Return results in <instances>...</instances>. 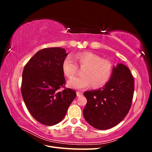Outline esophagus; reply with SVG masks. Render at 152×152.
Returning a JSON list of instances; mask_svg holds the SVG:
<instances>
[{
    "label": "esophagus",
    "mask_w": 152,
    "mask_h": 152,
    "mask_svg": "<svg viewBox=\"0 0 152 152\" xmlns=\"http://www.w3.org/2000/svg\"><path fill=\"white\" fill-rule=\"evenodd\" d=\"M82 94H83V93H81V92H79V91H77V96H78V97H79V96H82Z\"/></svg>",
    "instance_id": "esophagus-1"
}]
</instances>
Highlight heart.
Returning a JSON list of instances; mask_svg holds the SVG:
<instances>
[{
	"instance_id": "1",
	"label": "heart",
	"mask_w": 152,
	"mask_h": 152,
	"mask_svg": "<svg viewBox=\"0 0 152 152\" xmlns=\"http://www.w3.org/2000/svg\"><path fill=\"white\" fill-rule=\"evenodd\" d=\"M68 55L63 62V70L65 75L70 78L75 74L78 66L84 67L81 76L73 77L68 81L69 87L76 89H84L91 84L94 87H100L109 80L112 73L111 62L91 52H82L75 56Z\"/></svg>"
}]
</instances>
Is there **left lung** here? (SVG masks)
<instances>
[{"label": "left lung", "instance_id": "1", "mask_svg": "<svg viewBox=\"0 0 152 152\" xmlns=\"http://www.w3.org/2000/svg\"><path fill=\"white\" fill-rule=\"evenodd\" d=\"M134 86V78L126 65L113 67L111 78L102 89L84 93L87 100L83 110L86 121L99 130L117 126L129 112Z\"/></svg>", "mask_w": 152, "mask_h": 152}]
</instances>
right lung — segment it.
<instances>
[{
	"instance_id": "right-lung-1",
	"label": "right lung",
	"mask_w": 152,
	"mask_h": 152,
	"mask_svg": "<svg viewBox=\"0 0 152 152\" xmlns=\"http://www.w3.org/2000/svg\"><path fill=\"white\" fill-rule=\"evenodd\" d=\"M67 55L61 48L42 49L31 58L23 71V99L31 116L45 126L61 121L77 96L75 91L65 87L63 62Z\"/></svg>"
}]
</instances>
